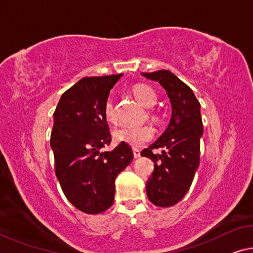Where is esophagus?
<instances>
[{"label":"esophagus","mask_w":253,"mask_h":253,"mask_svg":"<svg viewBox=\"0 0 253 253\" xmlns=\"http://www.w3.org/2000/svg\"><path fill=\"white\" fill-rule=\"evenodd\" d=\"M133 154H134V158L137 159L141 156V151H139L138 148H133Z\"/></svg>","instance_id":"obj_1"}]
</instances>
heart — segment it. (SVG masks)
Wrapping results in <instances>:
<instances>
[{
  "mask_svg": "<svg viewBox=\"0 0 253 253\" xmlns=\"http://www.w3.org/2000/svg\"><path fill=\"white\" fill-rule=\"evenodd\" d=\"M134 97L142 103L144 107L151 108L158 101V95L153 87L147 84H136L133 87ZM103 116L107 122L116 124L118 120L117 112H116L115 103L112 99L109 98L103 106ZM151 116L156 118L154 114ZM154 136V131L150 126H123L114 131V138L119 143H126L133 147H139L146 142L151 141Z\"/></svg>",
  "mask_w": 253,
  "mask_h": 253,
  "instance_id": "1",
  "label": "heart"
}]
</instances>
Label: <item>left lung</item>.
<instances>
[{"mask_svg": "<svg viewBox=\"0 0 253 253\" xmlns=\"http://www.w3.org/2000/svg\"><path fill=\"white\" fill-rule=\"evenodd\" d=\"M141 74L161 84L171 102L167 129L141 153L154 162V171L146 182L148 199L159 207H170L184 197L198 169L203 135L200 103L190 87L170 71ZM160 147L163 153L154 155L151 150Z\"/></svg>", "mask_w": 253, "mask_h": 253, "instance_id": "1", "label": "left lung"}]
</instances>
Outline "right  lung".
<instances>
[{
  "label": "right lung",
  "instance_id": "add662e5",
  "mask_svg": "<svg viewBox=\"0 0 253 253\" xmlns=\"http://www.w3.org/2000/svg\"><path fill=\"white\" fill-rule=\"evenodd\" d=\"M122 75L81 79L64 92L54 112L56 177L69 202L86 214H100L114 204L115 180L133 160L126 143L102 151L111 142L103 106Z\"/></svg>",
  "mask_w": 253,
  "mask_h": 253
}]
</instances>
